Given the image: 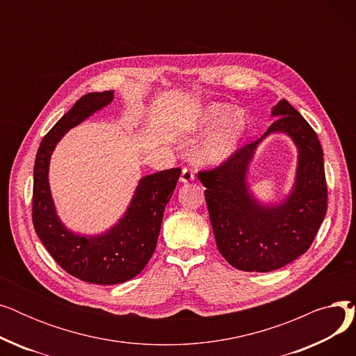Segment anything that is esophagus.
Masks as SVG:
<instances>
[{
	"instance_id": "obj_1",
	"label": "esophagus",
	"mask_w": 356,
	"mask_h": 356,
	"mask_svg": "<svg viewBox=\"0 0 356 356\" xmlns=\"http://www.w3.org/2000/svg\"><path fill=\"white\" fill-rule=\"evenodd\" d=\"M193 180H195L193 170H191V168H183L181 175H180V181L181 183H189V181H193Z\"/></svg>"
}]
</instances>
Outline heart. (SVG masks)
I'll return each instance as SVG.
<instances>
[{"instance_id": "heart-1", "label": "heart", "mask_w": 356, "mask_h": 356, "mask_svg": "<svg viewBox=\"0 0 356 356\" xmlns=\"http://www.w3.org/2000/svg\"><path fill=\"white\" fill-rule=\"evenodd\" d=\"M197 131H209L197 148L196 156L202 163L220 164L231 159L245 137L248 121L244 112L232 111V106L212 102L204 106L196 118Z\"/></svg>"}]
</instances>
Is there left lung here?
Instances as JSON below:
<instances>
[{"instance_id": "obj_1", "label": "left lung", "mask_w": 356, "mask_h": 356, "mask_svg": "<svg viewBox=\"0 0 356 356\" xmlns=\"http://www.w3.org/2000/svg\"><path fill=\"white\" fill-rule=\"evenodd\" d=\"M275 121L259 140L242 147L212 172H200L216 245L231 266L268 273L305 254L327 209L323 149L309 122L286 101L271 108ZM271 134H284L298 148L292 189L283 201L264 204L248 181L257 145Z\"/></svg>"}]
</instances>
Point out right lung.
Segmentation results:
<instances>
[{"label": "right lung", "mask_w": 356, "mask_h": 356, "mask_svg": "<svg viewBox=\"0 0 356 356\" xmlns=\"http://www.w3.org/2000/svg\"><path fill=\"white\" fill-rule=\"evenodd\" d=\"M114 99V90L92 92L76 101L42 140L33 172V225L43 245L65 271L93 284H120L134 278L152 258L180 168L140 179L127 211L106 231L85 235L69 229L58 215L49 183L50 159L69 129Z\"/></svg>", "instance_id": "add662e5"}]
</instances>
